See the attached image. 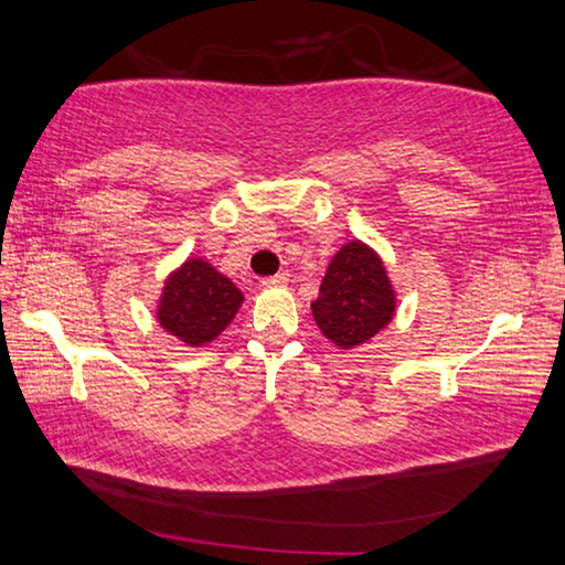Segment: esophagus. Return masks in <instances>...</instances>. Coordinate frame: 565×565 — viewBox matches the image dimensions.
Instances as JSON below:
<instances>
[{
    "label": "esophagus",
    "mask_w": 565,
    "mask_h": 565,
    "mask_svg": "<svg viewBox=\"0 0 565 565\" xmlns=\"http://www.w3.org/2000/svg\"><path fill=\"white\" fill-rule=\"evenodd\" d=\"M263 288H280V285H288L290 282V275L288 273H277L270 277H263Z\"/></svg>",
    "instance_id": "34e87169"
}]
</instances>
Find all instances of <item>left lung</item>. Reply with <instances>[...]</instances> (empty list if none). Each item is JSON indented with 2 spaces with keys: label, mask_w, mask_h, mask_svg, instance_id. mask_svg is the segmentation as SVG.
I'll return each instance as SVG.
<instances>
[{
  "label": "left lung",
  "mask_w": 565,
  "mask_h": 565,
  "mask_svg": "<svg viewBox=\"0 0 565 565\" xmlns=\"http://www.w3.org/2000/svg\"><path fill=\"white\" fill-rule=\"evenodd\" d=\"M395 312V292L373 249L348 243L332 257L320 295L312 302L322 335L338 348H355L381 332Z\"/></svg>",
  "instance_id": "left-lung-1"
}]
</instances>
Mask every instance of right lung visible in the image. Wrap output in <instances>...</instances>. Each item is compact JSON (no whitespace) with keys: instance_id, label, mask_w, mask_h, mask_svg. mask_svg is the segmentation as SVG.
<instances>
[{"instance_id":"1","label":"right lung","mask_w":565,"mask_h":565,"mask_svg":"<svg viewBox=\"0 0 565 565\" xmlns=\"http://www.w3.org/2000/svg\"><path fill=\"white\" fill-rule=\"evenodd\" d=\"M243 292L205 260H188L164 282L157 320L190 348L215 340L235 318Z\"/></svg>"}]
</instances>
